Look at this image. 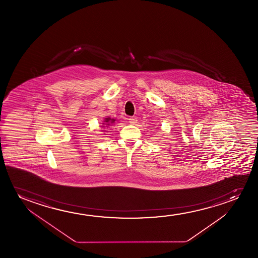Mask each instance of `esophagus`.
<instances>
[{"label":"esophagus","instance_id":"34e87169","mask_svg":"<svg viewBox=\"0 0 258 258\" xmlns=\"http://www.w3.org/2000/svg\"><path fill=\"white\" fill-rule=\"evenodd\" d=\"M130 123L132 124V125H134V124L137 123L138 122V119H137V117H131L130 119Z\"/></svg>","mask_w":258,"mask_h":258}]
</instances>
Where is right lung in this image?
<instances>
[{"label": "right lung", "instance_id": "add662e5", "mask_svg": "<svg viewBox=\"0 0 258 258\" xmlns=\"http://www.w3.org/2000/svg\"><path fill=\"white\" fill-rule=\"evenodd\" d=\"M114 121H115V120H114V119H111L110 117H108V118H106V119L104 120V122L102 123L104 126H101V127H108L109 126H111V125H112V124H113Z\"/></svg>", "mask_w": 258, "mask_h": 258}]
</instances>
